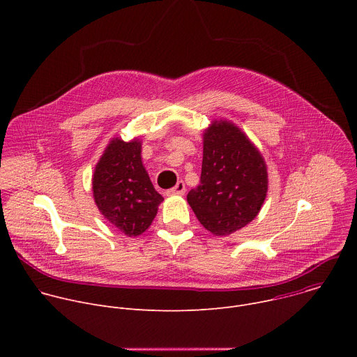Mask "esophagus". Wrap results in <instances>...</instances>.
Masks as SVG:
<instances>
[{
  "label": "esophagus",
  "instance_id": "34e87169",
  "mask_svg": "<svg viewBox=\"0 0 357 357\" xmlns=\"http://www.w3.org/2000/svg\"><path fill=\"white\" fill-rule=\"evenodd\" d=\"M185 190H186V188H185V183L182 182V181H179L172 189H169V190H167V196H174V195H183L185 193Z\"/></svg>",
  "mask_w": 357,
  "mask_h": 357
}]
</instances>
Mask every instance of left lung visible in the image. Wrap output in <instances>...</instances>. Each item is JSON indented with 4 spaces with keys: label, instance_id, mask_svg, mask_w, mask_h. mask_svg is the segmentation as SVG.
<instances>
[{
    "label": "left lung",
    "instance_id": "obj_1",
    "mask_svg": "<svg viewBox=\"0 0 357 357\" xmlns=\"http://www.w3.org/2000/svg\"><path fill=\"white\" fill-rule=\"evenodd\" d=\"M268 190L260 149L234 123L213 120L203 131L200 183L188 203L200 225L215 236H229L257 218Z\"/></svg>",
    "mask_w": 357,
    "mask_h": 357
}]
</instances>
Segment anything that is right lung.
Returning <instances> with one entry per match:
<instances>
[{"label": "right lung", "instance_id": "obj_1", "mask_svg": "<svg viewBox=\"0 0 357 357\" xmlns=\"http://www.w3.org/2000/svg\"><path fill=\"white\" fill-rule=\"evenodd\" d=\"M142 142L114 137L94 167L91 188L98 212L128 237L142 234L164 197L155 190L141 158Z\"/></svg>", "mask_w": 357, "mask_h": 357}]
</instances>
